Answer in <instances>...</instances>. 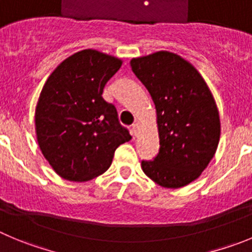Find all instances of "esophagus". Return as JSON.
Here are the masks:
<instances>
[{"label": "esophagus", "instance_id": "34e87169", "mask_svg": "<svg viewBox=\"0 0 252 252\" xmlns=\"http://www.w3.org/2000/svg\"><path fill=\"white\" fill-rule=\"evenodd\" d=\"M131 128H133V133H134V135H135V137H137L138 134H139V130H140V126H139V123L133 124V126H131Z\"/></svg>", "mask_w": 252, "mask_h": 252}]
</instances>
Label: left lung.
<instances>
[{"label": "left lung", "mask_w": 252, "mask_h": 252, "mask_svg": "<svg viewBox=\"0 0 252 252\" xmlns=\"http://www.w3.org/2000/svg\"><path fill=\"white\" fill-rule=\"evenodd\" d=\"M130 67L152 95L157 112L159 154L142 161L145 175L178 189L201 175L220 140V115L214 95L196 68L168 51L131 58Z\"/></svg>", "instance_id": "8db88e82"}]
</instances>
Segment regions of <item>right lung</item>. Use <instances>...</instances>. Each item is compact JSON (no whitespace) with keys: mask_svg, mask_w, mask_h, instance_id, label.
I'll return each mask as SVG.
<instances>
[{"mask_svg":"<svg viewBox=\"0 0 252 252\" xmlns=\"http://www.w3.org/2000/svg\"><path fill=\"white\" fill-rule=\"evenodd\" d=\"M123 61L83 49L47 78L34 110L37 143L52 169L69 182H88L108 170L115 149L131 139L117 109L102 97Z\"/></svg>","mask_w":252,"mask_h":252,"instance_id":"add662e5","label":"right lung"}]
</instances>
